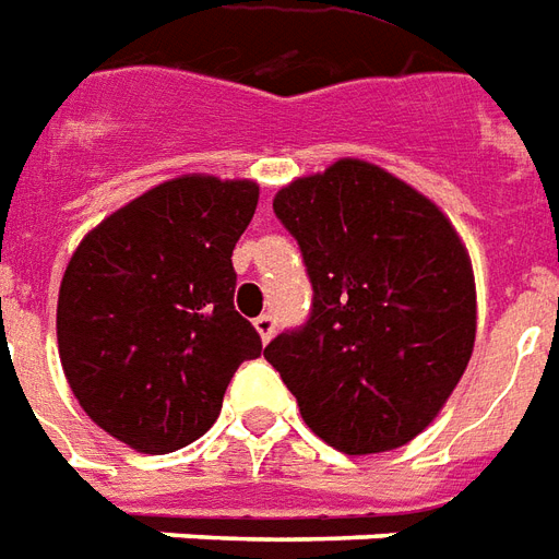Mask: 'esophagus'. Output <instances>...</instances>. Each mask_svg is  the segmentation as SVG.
Listing matches in <instances>:
<instances>
[{
	"label": "esophagus",
	"instance_id": "obj_1",
	"mask_svg": "<svg viewBox=\"0 0 559 559\" xmlns=\"http://www.w3.org/2000/svg\"><path fill=\"white\" fill-rule=\"evenodd\" d=\"M252 328L259 330L262 342H271V340H274V333H276V319L271 316V312H262L259 319L252 321Z\"/></svg>",
	"mask_w": 559,
	"mask_h": 559
}]
</instances>
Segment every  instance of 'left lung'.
<instances>
[{"mask_svg": "<svg viewBox=\"0 0 559 559\" xmlns=\"http://www.w3.org/2000/svg\"><path fill=\"white\" fill-rule=\"evenodd\" d=\"M312 312L264 357L321 441L348 455L414 441L462 381L476 340L471 259L431 199L366 160H336L274 199Z\"/></svg>", "mask_w": 559, "mask_h": 559, "instance_id": "obj_1", "label": "left lung"}]
</instances>
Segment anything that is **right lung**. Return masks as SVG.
Returning <instances> with one entry per match:
<instances>
[{"mask_svg": "<svg viewBox=\"0 0 559 559\" xmlns=\"http://www.w3.org/2000/svg\"><path fill=\"white\" fill-rule=\"evenodd\" d=\"M259 205L255 181L181 175L92 229L68 262L56 336L73 396L136 452L202 438L262 336L235 309L231 250Z\"/></svg>", "mask_w": 559, "mask_h": 559, "instance_id": "right-lung-1", "label": "right lung"}]
</instances>
